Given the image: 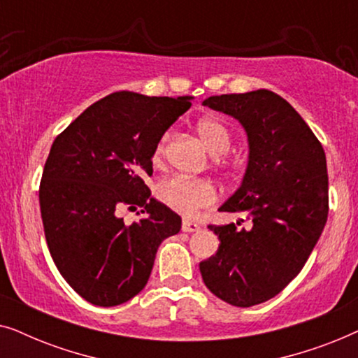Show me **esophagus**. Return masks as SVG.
I'll return each instance as SVG.
<instances>
[{
	"label": "esophagus",
	"mask_w": 358,
	"mask_h": 358,
	"mask_svg": "<svg viewBox=\"0 0 358 358\" xmlns=\"http://www.w3.org/2000/svg\"><path fill=\"white\" fill-rule=\"evenodd\" d=\"M200 229H202V227H200L199 223L189 222V220H184L182 222V231L185 233H195V231H200Z\"/></svg>",
	"instance_id": "1"
}]
</instances>
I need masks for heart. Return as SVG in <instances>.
Returning <instances> with one entry per match:
<instances>
[{
    "instance_id": "heart-1",
    "label": "heart",
    "mask_w": 358,
    "mask_h": 358,
    "mask_svg": "<svg viewBox=\"0 0 358 358\" xmlns=\"http://www.w3.org/2000/svg\"><path fill=\"white\" fill-rule=\"evenodd\" d=\"M197 130L203 143L213 155H223L229 150L231 136L222 122L203 119L199 122ZM168 140L169 134H164L155 145L153 155H151L155 164L163 163ZM156 195L166 207L184 215V217H195L200 210L212 207L218 199L217 187L213 182L207 179L185 178V176H174V178L163 180L156 189Z\"/></svg>"
}]
</instances>
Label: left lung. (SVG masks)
Segmentation results:
<instances>
[{"instance_id":"obj_1","label":"left lung","mask_w":358,"mask_h":358,"mask_svg":"<svg viewBox=\"0 0 358 358\" xmlns=\"http://www.w3.org/2000/svg\"><path fill=\"white\" fill-rule=\"evenodd\" d=\"M203 106L238 119L248 134L246 174L220 212L248 213L251 228L208 224L220 246L200 262V273L220 300L248 308L278 295L316 246L329 212L326 155L301 115L275 92L212 96Z\"/></svg>"}]
</instances>
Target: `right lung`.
Segmentation results:
<instances>
[{"label": "right lung", "mask_w": 358, "mask_h": 358, "mask_svg": "<svg viewBox=\"0 0 358 358\" xmlns=\"http://www.w3.org/2000/svg\"><path fill=\"white\" fill-rule=\"evenodd\" d=\"M190 106L189 96L112 92L53 141L38 187L47 246L63 278L92 305L138 295L159 244L179 233L180 217L150 197L145 178L153 174L155 145ZM120 206H143L144 217L127 225Z\"/></svg>", "instance_id": "right-lung-1"}]
</instances>
